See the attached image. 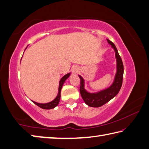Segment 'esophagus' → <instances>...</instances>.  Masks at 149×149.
<instances>
[{
	"mask_svg": "<svg viewBox=\"0 0 149 149\" xmlns=\"http://www.w3.org/2000/svg\"><path fill=\"white\" fill-rule=\"evenodd\" d=\"M79 70V68L76 65H74L72 67V72L74 74H77V73Z\"/></svg>",
	"mask_w": 149,
	"mask_h": 149,
	"instance_id": "esophagus-1",
	"label": "esophagus"
}]
</instances>
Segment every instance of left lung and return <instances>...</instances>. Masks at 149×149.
Listing matches in <instances>:
<instances>
[{"label": "left lung", "instance_id": "1", "mask_svg": "<svg viewBox=\"0 0 149 149\" xmlns=\"http://www.w3.org/2000/svg\"><path fill=\"white\" fill-rule=\"evenodd\" d=\"M108 43L115 52V57L116 59V72L113 79V83L108 88L97 92L91 93L85 89V82L82 76L79 75L80 78V94L83 100L87 105L91 107H100L111 100L118 94L120 90L123 77V65L121 58L119 56L118 49L116 46L110 40L107 39Z\"/></svg>", "mask_w": 149, "mask_h": 149}]
</instances>
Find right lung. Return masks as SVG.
<instances>
[{
	"mask_svg": "<svg viewBox=\"0 0 149 149\" xmlns=\"http://www.w3.org/2000/svg\"><path fill=\"white\" fill-rule=\"evenodd\" d=\"M26 48H27V47L26 48ZM70 74H71V73L70 72V73H68V74H67L64 75V76L61 79V80L59 81V89H58V94H57V95L56 96V97H55L53 101L49 102V103H37V102L33 101H31L33 102L34 104H36V105L40 107L42 109L49 110V109H54V108L56 107L58 105V104L59 103L60 98H61V89H62L63 85L64 84V83H65V81L70 77Z\"/></svg>",
	"mask_w": 149,
	"mask_h": 149,
	"instance_id": "add662e5",
	"label": "right lung"
}]
</instances>
